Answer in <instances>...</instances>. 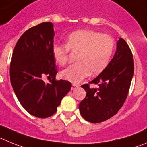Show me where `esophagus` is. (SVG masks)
<instances>
[{
	"instance_id": "34e87169",
	"label": "esophagus",
	"mask_w": 147,
	"mask_h": 147,
	"mask_svg": "<svg viewBox=\"0 0 147 147\" xmlns=\"http://www.w3.org/2000/svg\"><path fill=\"white\" fill-rule=\"evenodd\" d=\"M78 85H77V84H72V90H75V88H78Z\"/></svg>"
}]
</instances>
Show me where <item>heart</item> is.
<instances>
[{
	"label": "heart",
	"instance_id": "b5f03b06",
	"mask_svg": "<svg viewBox=\"0 0 147 147\" xmlns=\"http://www.w3.org/2000/svg\"><path fill=\"white\" fill-rule=\"evenodd\" d=\"M115 46V40L110 35L95 30H78L69 35L66 45H53L52 54L56 62L63 66L68 61L70 51L78 53L76 64L60 73L63 79L77 83L89 75L101 73L107 67Z\"/></svg>",
	"mask_w": 147,
	"mask_h": 147
}]
</instances>
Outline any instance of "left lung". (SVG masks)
Here are the masks:
<instances>
[{
  "instance_id": "obj_1",
  "label": "left lung",
  "mask_w": 147,
  "mask_h": 147,
  "mask_svg": "<svg viewBox=\"0 0 147 147\" xmlns=\"http://www.w3.org/2000/svg\"><path fill=\"white\" fill-rule=\"evenodd\" d=\"M134 72L133 54L124 39L117 42V50L107 67L99 75L81 86L86 96L79 105L80 115L93 123L104 122L117 113L127 96Z\"/></svg>"
}]
</instances>
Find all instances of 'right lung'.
Returning a JSON list of instances; mask_svg holds the SVG:
<instances>
[{"mask_svg":"<svg viewBox=\"0 0 147 147\" xmlns=\"http://www.w3.org/2000/svg\"><path fill=\"white\" fill-rule=\"evenodd\" d=\"M53 24L42 22L23 33L13 49L10 64V79L18 100L27 112L46 118L57 111L61 99L72 84L55 79L57 72L52 54ZM52 78L45 84L42 77Z\"/></svg>","mask_w":147,"mask_h":147,"instance_id":"right-lung-1","label":"right lung"}]
</instances>
